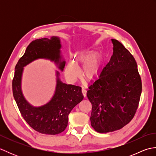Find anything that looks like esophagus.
<instances>
[{
	"label": "esophagus",
	"mask_w": 156,
	"mask_h": 156,
	"mask_svg": "<svg viewBox=\"0 0 156 156\" xmlns=\"http://www.w3.org/2000/svg\"><path fill=\"white\" fill-rule=\"evenodd\" d=\"M82 94L84 97H87V90H86V89L84 87H82Z\"/></svg>",
	"instance_id": "34e87169"
}]
</instances>
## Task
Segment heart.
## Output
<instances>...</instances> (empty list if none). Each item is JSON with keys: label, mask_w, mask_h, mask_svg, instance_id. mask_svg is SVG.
Wrapping results in <instances>:
<instances>
[{"label": "heart", "mask_w": 156, "mask_h": 156, "mask_svg": "<svg viewBox=\"0 0 156 156\" xmlns=\"http://www.w3.org/2000/svg\"><path fill=\"white\" fill-rule=\"evenodd\" d=\"M77 61L85 64L83 68V74L89 80H92L98 75L100 72V62L97 58H93L92 54H79ZM66 76L69 80L75 81L80 75V69L73 62H69L66 66Z\"/></svg>", "instance_id": "heart-1"}]
</instances>
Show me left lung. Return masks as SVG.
Returning <instances> with one entry per match:
<instances>
[{"label":"left lung","mask_w":156,"mask_h":156,"mask_svg":"<svg viewBox=\"0 0 156 156\" xmlns=\"http://www.w3.org/2000/svg\"><path fill=\"white\" fill-rule=\"evenodd\" d=\"M113 54L98 78L89 85L90 122L98 133L119 130L133 118L141 94V80L133 56L121 43L111 39Z\"/></svg>","instance_id":"8db88e82"}]
</instances>
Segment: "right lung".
I'll return each instance as SVG.
<instances>
[{"instance_id": "right-lung-1", "label": "right lung", "mask_w": 156, "mask_h": 156, "mask_svg": "<svg viewBox=\"0 0 156 156\" xmlns=\"http://www.w3.org/2000/svg\"><path fill=\"white\" fill-rule=\"evenodd\" d=\"M61 41L58 37L35 39L26 49L24 55L15 66L12 80V93L16 103L25 121L43 134L56 135L62 133L68 125V115L84 96L78 86L63 83L59 72L56 71V86L54 94L47 103L34 107L26 100L21 89L24 67L38 59H49L55 63L59 69L64 70L65 60L61 54Z\"/></svg>"}]
</instances>
